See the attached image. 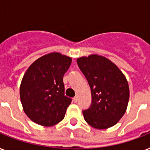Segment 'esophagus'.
<instances>
[{
    "label": "esophagus",
    "instance_id": "esophagus-1",
    "mask_svg": "<svg viewBox=\"0 0 150 150\" xmlns=\"http://www.w3.org/2000/svg\"><path fill=\"white\" fill-rule=\"evenodd\" d=\"M77 101H78V96H75V97L73 98V102L77 103Z\"/></svg>",
    "mask_w": 150,
    "mask_h": 150
}]
</instances>
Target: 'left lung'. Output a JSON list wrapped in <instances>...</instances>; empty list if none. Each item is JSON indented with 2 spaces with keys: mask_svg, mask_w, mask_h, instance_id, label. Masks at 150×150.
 Wrapping results in <instances>:
<instances>
[{
  "mask_svg": "<svg viewBox=\"0 0 150 150\" xmlns=\"http://www.w3.org/2000/svg\"><path fill=\"white\" fill-rule=\"evenodd\" d=\"M91 89L92 103L83 110L85 121L96 129L115 125L126 112L129 100L128 81L118 67L98 54L77 59Z\"/></svg>",
  "mask_w": 150,
  "mask_h": 150,
  "instance_id": "left-lung-1",
  "label": "left lung"
}]
</instances>
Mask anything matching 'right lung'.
I'll return each instance as SVG.
<instances>
[{"mask_svg":"<svg viewBox=\"0 0 150 150\" xmlns=\"http://www.w3.org/2000/svg\"><path fill=\"white\" fill-rule=\"evenodd\" d=\"M71 57L52 52L34 61L20 85L23 110L35 123L50 127L64 117L71 99L64 96L63 77Z\"/></svg>","mask_w":150,"mask_h":150,"instance_id":"add662e5","label":"right lung"}]
</instances>
